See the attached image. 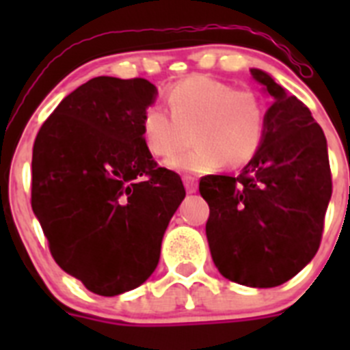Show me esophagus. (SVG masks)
<instances>
[{
  "label": "esophagus",
  "mask_w": 350,
  "mask_h": 350,
  "mask_svg": "<svg viewBox=\"0 0 350 350\" xmlns=\"http://www.w3.org/2000/svg\"><path fill=\"white\" fill-rule=\"evenodd\" d=\"M184 185H185V189H187V193H196L198 182L194 180L193 177H187V175H185V177H184Z\"/></svg>",
  "instance_id": "1"
}]
</instances>
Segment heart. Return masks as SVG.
<instances>
[{
	"label": "heart",
	"mask_w": 350,
	"mask_h": 350,
	"mask_svg": "<svg viewBox=\"0 0 350 350\" xmlns=\"http://www.w3.org/2000/svg\"><path fill=\"white\" fill-rule=\"evenodd\" d=\"M168 113L150 105L142 116V140L152 156L171 159L191 129L197 147L170 161L180 172L203 173L224 165L240 168L261 148L267 131V107L252 89H234L208 75H191L170 85Z\"/></svg>",
	"instance_id": "obj_1"
}]
</instances>
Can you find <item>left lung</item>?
I'll return each mask as SVG.
<instances>
[{
  "instance_id": "obj_1",
  "label": "left lung",
  "mask_w": 350,
  "mask_h": 350,
  "mask_svg": "<svg viewBox=\"0 0 350 350\" xmlns=\"http://www.w3.org/2000/svg\"><path fill=\"white\" fill-rule=\"evenodd\" d=\"M273 103L259 152L238 177L206 175V238L222 277L275 287L307 267L321 245L332 198L326 137L305 103L261 70H250Z\"/></svg>"
}]
</instances>
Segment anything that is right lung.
Masks as SVG:
<instances>
[{"mask_svg":"<svg viewBox=\"0 0 350 350\" xmlns=\"http://www.w3.org/2000/svg\"><path fill=\"white\" fill-rule=\"evenodd\" d=\"M154 96L145 79L96 77L57 105L33 145L31 206L52 258L100 296L152 275L185 196L180 175L157 165L142 140Z\"/></svg>","mask_w":350,"mask_h":350,"instance_id":"1","label":"right lung"}]
</instances>
